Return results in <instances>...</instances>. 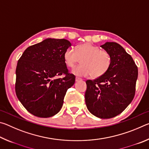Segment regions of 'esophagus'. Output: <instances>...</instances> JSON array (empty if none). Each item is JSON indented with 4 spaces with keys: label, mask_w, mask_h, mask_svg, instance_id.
<instances>
[{
    "label": "esophagus",
    "mask_w": 149,
    "mask_h": 149,
    "mask_svg": "<svg viewBox=\"0 0 149 149\" xmlns=\"http://www.w3.org/2000/svg\"><path fill=\"white\" fill-rule=\"evenodd\" d=\"M81 78L77 77H75V81H81Z\"/></svg>",
    "instance_id": "34e87169"
}]
</instances>
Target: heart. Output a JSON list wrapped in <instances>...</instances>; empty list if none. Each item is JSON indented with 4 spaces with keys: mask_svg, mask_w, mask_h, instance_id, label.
Returning a JSON list of instances; mask_svg holds the SVG:
<instances>
[{
    "mask_svg": "<svg viewBox=\"0 0 149 149\" xmlns=\"http://www.w3.org/2000/svg\"><path fill=\"white\" fill-rule=\"evenodd\" d=\"M79 59L82 64L77 67L74 73L80 77H101L108 72L112 63L111 56L107 51L100 50L98 47L90 43L77 45L75 50L72 49L65 50L64 60L68 68H74Z\"/></svg>",
    "mask_w": 149,
    "mask_h": 149,
    "instance_id": "b5f03b06",
    "label": "heart"
}]
</instances>
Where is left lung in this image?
I'll return each mask as SVG.
<instances>
[{"instance_id": "obj_1", "label": "left lung", "mask_w": 149, "mask_h": 149, "mask_svg": "<svg viewBox=\"0 0 149 149\" xmlns=\"http://www.w3.org/2000/svg\"><path fill=\"white\" fill-rule=\"evenodd\" d=\"M110 54L112 63L102 76L87 80L85 99L87 109L95 116L108 119L122 113L134 98L138 68L131 55L120 45H101Z\"/></svg>"}]
</instances>
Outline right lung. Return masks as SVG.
Instances as JSON below:
<instances>
[{
	"mask_svg": "<svg viewBox=\"0 0 149 149\" xmlns=\"http://www.w3.org/2000/svg\"><path fill=\"white\" fill-rule=\"evenodd\" d=\"M66 39H47L27 48L16 70L15 90L25 108L35 116H53L62 107L68 89L75 77L70 74L64 60L71 47ZM64 74L62 78L57 76Z\"/></svg>",
	"mask_w": 149,
	"mask_h": 149,
	"instance_id": "obj_1",
	"label": "right lung"
}]
</instances>
